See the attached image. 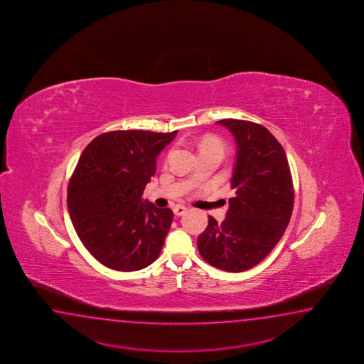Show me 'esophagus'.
I'll list each match as a JSON object with an SVG mask.
<instances>
[{"label":"esophagus","instance_id":"obj_1","mask_svg":"<svg viewBox=\"0 0 364 364\" xmlns=\"http://www.w3.org/2000/svg\"><path fill=\"white\" fill-rule=\"evenodd\" d=\"M186 210H187V208L183 207V205H176V207L173 208V212H174L176 215H178V217L183 215L186 213Z\"/></svg>","mask_w":364,"mask_h":364}]
</instances>
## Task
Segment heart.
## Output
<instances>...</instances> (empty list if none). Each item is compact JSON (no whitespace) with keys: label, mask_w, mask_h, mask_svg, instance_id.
<instances>
[{"label":"heart","mask_w":364,"mask_h":364,"mask_svg":"<svg viewBox=\"0 0 364 364\" xmlns=\"http://www.w3.org/2000/svg\"><path fill=\"white\" fill-rule=\"evenodd\" d=\"M200 149H201V152H204V151H218V152H221L222 155H223L225 146H223V143L221 141H218L215 138H207V139H204L201 142Z\"/></svg>","instance_id":"b5f03b06"}]
</instances>
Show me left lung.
<instances>
[{"label":"left lung","instance_id":"1","mask_svg":"<svg viewBox=\"0 0 364 364\" xmlns=\"http://www.w3.org/2000/svg\"><path fill=\"white\" fill-rule=\"evenodd\" d=\"M217 124L235 136V196L222 223L209 215L198 248L208 264L240 272L259 264L284 234L293 210L292 176L284 149L264 127L235 119Z\"/></svg>","mask_w":364,"mask_h":364}]
</instances>
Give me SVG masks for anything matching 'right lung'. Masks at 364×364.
Returning a JSON list of instances; mask_svg holds the SVG:
<instances>
[{
  "mask_svg": "<svg viewBox=\"0 0 364 364\" xmlns=\"http://www.w3.org/2000/svg\"><path fill=\"white\" fill-rule=\"evenodd\" d=\"M177 134L116 130L82 151L68 185L73 228L90 255L112 270L136 271L156 259L173 212L142 200L156 159Z\"/></svg>",
  "mask_w": 364,
  "mask_h": 364,
  "instance_id": "right-lung-1",
  "label": "right lung"
}]
</instances>
